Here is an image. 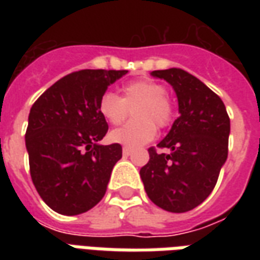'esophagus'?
<instances>
[{
  "label": "esophagus",
  "instance_id": "1",
  "mask_svg": "<svg viewBox=\"0 0 260 260\" xmlns=\"http://www.w3.org/2000/svg\"><path fill=\"white\" fill-rule=\"evenodd\" d=\"M122 153H124V156H129L131 153H132V149H131V147L125 146L124 149H122Z\"/></svg>",
  "mask_w": 260,
  "mask_h": 260
}]
</instances>
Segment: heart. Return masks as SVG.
<instances>
[{
	"label": "heart",
	"mask_w": 260,
	"mask_h": 260,
	"mask_svg": "<svg viewBox=\"0 0 260 260\" xmlns=\"http://www.w3.org/2000/svg\"><path fill=\"white\" fill-rule=\"evenodd\" d=\"M166 87L154 80H134L122 87V96L104 93L99 102V113L108 124H121L129 110L134 118L129 124L110 132V141L126 147H139L156 138L157 128H164L173 119V104L166 96Z\"/></svg>",
	"instance_id": "1"
}]
</instances>
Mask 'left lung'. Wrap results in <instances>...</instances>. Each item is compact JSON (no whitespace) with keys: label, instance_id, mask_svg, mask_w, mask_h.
I'll return each mask as SVG.
<instances>
[{"label":"left lung","instance_id":"left-lung-1","mask_svg":"<svg viewBox=\"0 0 260 260\" xmlns=\"http://www.w3.org/2000/svg\"><path fill=\"white\" fill-rule=\"evenodd\" d=\"M173 86L180 117L157 146L149 149L141 178L149 199L167 212H189L210 195L229 154L230 118L221 99L180 68L153 71Z\"/></svg>","mask_w":260,"mask_h":260}]
</instances>
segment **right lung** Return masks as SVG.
Listing matches in <instances>:
<instances>
[{
	"instance_id": "1",
	"label": "right lung",
	"mask_w": 260,
	"mask_h": 260,
	"mask_svg": "<svg viewBox=\"0 0 260 260\" xmlns=\"http://www.w3.org/2000/svg\"><path fill=\"white\" fill-rule=\"evenodd\" d=\"M128 71L82 69L67 75L31 106L26 129L31 181L54 212L80 214L102 201L118 143L100 145L108 125L99 113L107 87Z\"/></svg>"
}]
</instances>
